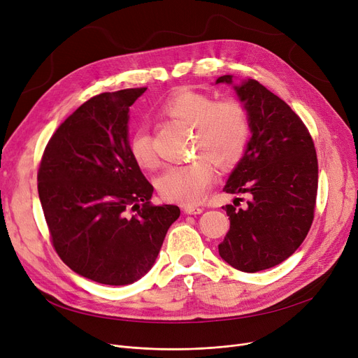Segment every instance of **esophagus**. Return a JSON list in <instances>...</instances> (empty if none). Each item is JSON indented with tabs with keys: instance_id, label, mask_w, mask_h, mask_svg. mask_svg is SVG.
Segmentation results:
<instances>
[{
	"instance_id": "34e87169",
	"label": "esophagus",
	"mask_w": 358,
	"mask_h": 358,
	"mask_svg": "<svg viewBox=\"0 0 358 358\" xmlns=\"http://www.w3.org/2000/svg\"><path fill=\"white\" fill-rule=\"evenodd\" d=\"M182 210H184V213H187V215H200V213H203V209H201V208H197V206H190V204L184 206Z\"/></svg>"
}]
</instances>
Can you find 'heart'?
<instances>
[{
    "instance_id": "obj_1",
    "label": "heart",
    "mask_w": 358,
    "mask_h": 358,
    "mask_svg": "<svg viewBox=\"0 0 358 358\" xmlns=\"http://www.w3.org/2000/svg\"><path fill=\"white\" fill-rule=\"evenodd\" d=\"M166 116L194 129V148L209 155L219 166L228 168L239 161L250 139V117L236 100L215 101L209 94L181 88L162 104ZM129 152L142 168L154 166L157 159L152 136L145 127L136 129L129 139ZM215 178V166L208 157L182 165H168L155 180L161 196L169 201L199 203Z\"/></svg>"
}]
</instances>
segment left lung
<instances>
[{
	"label": "left lung",
	"instance_id": "left-lung-1",
	"mask_svg": "<svg viewBox=\"0 0 358 358\" xmlns=\"http://www.w3.org/2000/svg\"><path fill=\"white\" fill-rule=\"evenodd\" d=\"M216 84L232 85L248 111L251 131L223 187L231 194L248 193L251 200L243 209L236 204L222 208L231 228L219 243V255L239 271L257 273L287 259L310 229L317 192L316 150L300 117L258 81L234 84V75H223Z\"/></svg>",
	"mask_w": 358,
	"mask_h": 358
}]
</instances>
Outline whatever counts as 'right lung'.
Listing matches in <instances>:
<instances>
[{
  "instance_id": "add662e5",
  "label": "right lung",
  "mask_w": 358,
  "mask_h": 358,
  "mask_svg": "<svg viewBox=\"0 0 358 358\" xmlns=\"http://www.w3.org/2000/svg\"><path fill=\"white\" fill-rule=\"evenodd\" d=\"M145 91L85 101L50 138L37 174L56 252L72 271L101 285L143 277L180 217L178 206L150 203L154 187L129 152V108Z\"/></svg>"
}]
</instances>
